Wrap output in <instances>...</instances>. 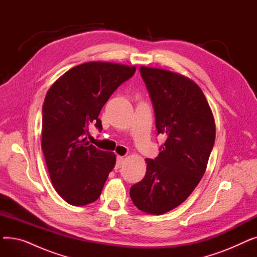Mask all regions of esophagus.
Returning <instances> with one entry per match:
<instances>
[{
  "mask_svg": "<svg viewBox=\"0 0 257 257\" xmlns=\"http://www.w3.org/2000/svg\"><path fill=\"white\" fill-rule=\"evenodd\" d=\"M123 163H124V157H123V156H117V157H116V165H115V168H116V169L120 168V166L123 165Z\"/></svg>",
  "mask_w": 257,
  "mask_h": 257,
  "instance_id": "34e87169",
  "label": "esophagus"
}]
</instances>
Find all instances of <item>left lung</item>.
Returning a JSON list of instances; mask_svg holds the SVG:
<instances>
[{
	"mask_svg": "<svg viewBox=\"0 0 257 257\" xmlns=\"http://www.w3.org/2000/svg\"><path fill=\"white\" fill-rule=\"evenodd\" d=\"M142 78L154 107L157 134L166 137L154 159H146L142 181L130 188L140 210L163 214L192 194L206 170L215 125L203 91L176 73L142 66Z\"/></svg>",
	"mask_w": 257,
	"mask_h": 257,
	"instance_id": "left-lung-1",
	"label": "left lung"
}]
</instances>
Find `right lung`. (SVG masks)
I'll return each mask as SVG.
<instances>
[{
  "mask_svg": "<svg viewBox=\"0 0 257 257\" xmlns=\"http://www.w3.org/2000/svg\"><path fill=\"white\" fill-rule=\"evenodd\" d=\"M136 70L110 62L83 63L67 71L47 92L42 149L53 186L71 205L96 201L114 168L115 155L90 145L86 134L91 125L102 130V107Z\"/></svg>",
  "mask_w": 257,
  "mask_h": 257,
  "instance_id": "obj_1",
  "label": "right lung"
}]
</instances>
